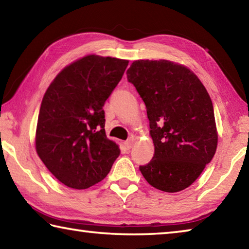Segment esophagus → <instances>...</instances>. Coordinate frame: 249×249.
I'll list each match as a JSON object with an SVG mask.
<instances>
[{
	"label": "esophagus",
	"mask_w": 249,
	"mask_h": 249,
	"mask_svg": "<svg viewBox=\"0 0 249 249\" xmlns=\"http://www.w3.org/2000/svg\"><path fill=\"white\" fill-rule=\"evenodd\" d=\"M133 144H134V138H132V137L128 138L127 141L124 142V146H125L126 149H130V148H132Z\"/></svg>",
	"instance_id": "34e87169"
}]
</instances>
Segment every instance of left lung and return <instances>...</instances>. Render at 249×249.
Returning a JSON list of instances; mask_svg holds the SVG:
<instances>
[{"mask_svg": "<svg viewBox=\"0 0 249 249\" xmlns=\"http://www.w3.org/2000/svg\"><path fill=\"white\" fill-rule=\"evenodd\" d=\"M126 74L146 105L155 145L153 159L140 166L142 175L158 190H184L216 150L208 91L192 71L168 60H136Z\"/></svg>", "mask_w": 249, "mask_h": 249, "instance_id": "1", "label": "left lung"}]
</instances>
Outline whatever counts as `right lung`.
Returning a JSON list of instances; mask_svg holds the SVG:
<instances>
[{"mask_svg": "<svg viewBox=\"0 0 249 249\" xmlns=\"http://www.w3.org/2000/svg\"><path fill=\"white\" fill-rule=\"evenodd\" d=\"M128 65L123 59L83 57L61 71L40 105L36 150L61 183L88 189L111 170L120 148L105 135L104 103Z\"/></svg>", "mask_w": 249, "mask_h": 249, "instance_id": "right-lung-1", "label": "right lung"}]
</instances>
